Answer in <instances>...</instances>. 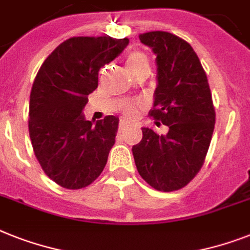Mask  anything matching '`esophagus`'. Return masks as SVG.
Wrapping results in <instances>:
<instances>
[{"label":"esophagus","instance_id":"1","mask_svg":"<svg viewBox=\"0 0 250 250\" xmlns=\"http://www.w3.org/2000/svg\"><path fill=\"white\" fill-rule=\"evenodd\" d=\"M127 125H127V122L122 121L121 123H119V131H123V129H125Z\"/></svg>","mask_w":250,"mask_h":250}]
</instances>
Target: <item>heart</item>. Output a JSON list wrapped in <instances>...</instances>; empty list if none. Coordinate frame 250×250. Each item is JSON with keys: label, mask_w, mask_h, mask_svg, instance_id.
I'll use <instances>...</instances> for the list:
<instances>
[{"label": "heart", "mask_w": 250, "mask_h": 250, "mask_svg": "<svg viewBox=\"0 0 250 250\" xmlns=\"http://www.w3.org/2000/svg\"><path fill=\"white\" fill-rule=\"evenodd\" d=\"M125 66L127 70L131 73L132 77H136L137 74L143 72H149V60L146 58V55L143 54L141 51H135L132 52L127 58L125 62ZM122 111L125 114V118L133 119L136 117V106L133 104H125V106L122 107Z\"/></svg>", "instance_id": "b5f03b06"}]
</instances>
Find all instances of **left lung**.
Instances as JSON below:
<instances>
[{"label": "left lung", "mask_w": 250, "mask_h": 250, "mask_svg": "<svg viewBox=\"0 0 250 250\" xmlns=\"http://www.w3.org/2000/svg\"><path fill=\"white\" fill-rule=\"evenodd\" d=\"M157 55L158 87L149 111L167 135L143 128L132 153L140 176L158 191H176L195 177L212 140L216 111L207 74L190 43L168 32L139 36Z\"/></svg>", "instance_id": "8db88e82"}]
</instances>
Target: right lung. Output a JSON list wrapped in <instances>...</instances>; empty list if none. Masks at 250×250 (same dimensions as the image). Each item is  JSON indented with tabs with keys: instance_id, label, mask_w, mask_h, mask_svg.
Wrapping results in <instances>:
<instances>
[{
	"instance_id": "1",
	"label": "right lung",
	"mask_w": 250,
	"mask_h": 250,
	"mask_svg": "<svg viewBox=\"0 0 250 250\" xmlns=\"http://www.w3.org/2000/svg\"><path fill=\"white\" fill-rule=\"evenodd\" d=\"M128 42L109 36L69 38L48 55L34 78L30 141L44 173L62 188H86L104 171L119 119L107 115L93 125L82 110L97 88L99 70Z\"/></svg>"
}]
</instances>
